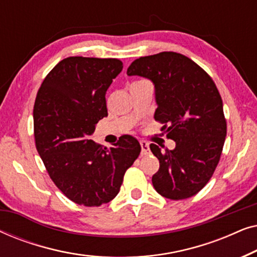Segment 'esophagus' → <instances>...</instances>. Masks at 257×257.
Wrapping results in <instances>:
<instances>
[{
	"instance_id": "esophagus-1",
	"label": "esophagus",
	"mask_w": 257,
	"mask_h": 257,
	"mask_svg": "<svg viewBox=\"0 0 257 257\" xmlns=\"http://www.w3.org/2000/svg\"><path fill=\"white\" fill-rule=\"evenodd\" d=\"M140 146H142V154L143 156H146V154L150 153V144L147 142H140Z\"/></svg>"
}]
</instances>
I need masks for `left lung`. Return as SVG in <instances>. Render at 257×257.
<instances>
[{"instance_id": "8db88e82", "label": "left lung", "mask_w": 257, "mask_h": 257, "mask_svg": "<svg viewBox=\"0 0 257 257\" xmlns=\"http://www.w3.org/2000/svg\"><path fill=\"white\" fill-rule=\"evenodd\" d=\"M128 76L154 84V119L175 142V149H150L159 160L152 184L171 200L191 198L205 187L219 164L227 122L219 90L205 70L178 52L164 51L132 62Z\"/></svg>"}]
</instances>
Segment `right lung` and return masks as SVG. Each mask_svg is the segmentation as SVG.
<instances>
[{"mask_svg":"<svg viewBox=\"0 0 257 257\" xmlns=\"http://www.w3.org/2000/svg\"><path fill=\"white\" fill-rule=\"evenodd\" d=\"M121 70L117 58L68 57L48 73L37 92V152L54 184L78 205L98 207L114 199L142 151L127 135L110 149L89 139L107 117L105 94Z\"/></svg>","mask_w":257,"mask_h":257,"instance_id":"obj_1","label":"right lung"}]
</instances>
